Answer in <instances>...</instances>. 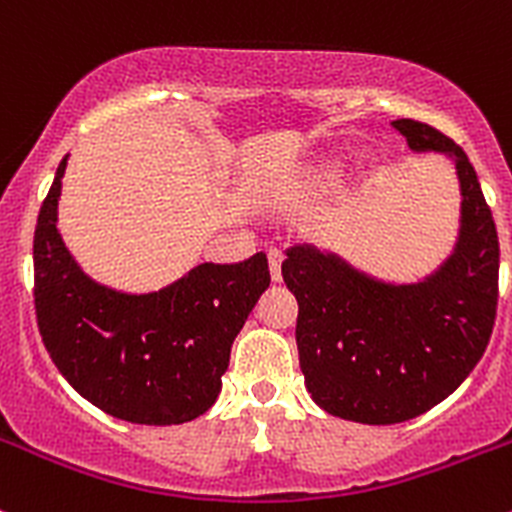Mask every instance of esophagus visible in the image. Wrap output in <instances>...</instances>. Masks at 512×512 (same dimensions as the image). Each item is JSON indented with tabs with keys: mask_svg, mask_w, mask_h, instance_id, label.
<instances>
[{
	"mask_svg": "<svg viewBox=\"0 0 512 512\" xmlns=\"http://www.w3.org/2000/svg\"><path fill=\"white\" fill-rule=\"evenodd\" d=\"M267 257H270V275H272V280L280 282L282 280V260H285V255H282V250L272 247V250L267 252Z\"/></svg>",
	"mask_w": 512,
	"mask_h": 512,
	"instance_id": "obj_1",
	"label": "esophagus"
}]
</instances>
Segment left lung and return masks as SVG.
Instances as JSON below:
<instances>
[{
  "mask_svg": "<svg viewBox=\"0 0 512 512\" xmlns=\"http://www.w3.org/2000/svg\"><path fill=\"white\" fill-rule=\"evenodd\" d=\"M394 128L414 153H446L461 185V227L451 255L423 280L386 282L337 252L287 247L297 297V349L314 404L347 421L389 426L426 414L466 381L490 342L500 247L478 175L461 146L428 123Z\"/></svg>",
  "mask_w": 512,
  "mask_h": 512,
  "instance_id": "left-lung-1",
  "label": "left lung"
}]
</instances>
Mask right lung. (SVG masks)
Returning <instances> with one entry per match:
<instances>
[{
    "instance_id": "add662e5",
    "label": "right lung",
    "mask_w": 512,
    "mask_h": 512,
    "mask_svg": "<svg viewBox=\"0 0 512 512\" xmlns=\"http://www.w3.org/2000/svg\"><path fill=\"white\" fill-rule=\"evenodd\" d=\"M59 163L34 232V304L56 369L86 401L121 421L173 426L210 409L230 349L270 287L267 255L203 262L156 292H121L81 270L59 227Z\"/></svg>"
}]
</instances>
